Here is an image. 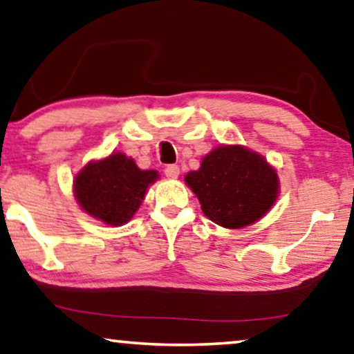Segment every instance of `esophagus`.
<instances>
[{
    "label": "esophagus",
    "instance_id": "34e87169",
    "mask_svg": "<svg viewBox=\"0 0 354 354\" xmlns=\"http://www.w3.org/2000/svg\"><path fill=\"white\" fill-rule=\"evenodd\" d=\"M163 173H165L167 178L176 179L179 176V167L178 165H167L165 170H163Z\"/></svg>",
    "mask_w": 354,
    "mask_h": 354
}]
</instances>
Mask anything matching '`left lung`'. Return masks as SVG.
Returning a JSON list of instances; mask_svg holds the SVG:
<instances>
[{"instance_id": "8db88e82", "label": "left lung", "mask_w": 354, "mask_h": 354, "mask_svg": "<svg viewBox=\"0 0 354 354\" xmlns=\"http://www.w3.org/2000/svg\"><path fill=\"white\" fill-rule=\"evenodd\" d=\"M203 214L218 225L241 229L261 219L278 195L277 171L243 146H219L186 175Z\"/></svg>"}]
</instances>
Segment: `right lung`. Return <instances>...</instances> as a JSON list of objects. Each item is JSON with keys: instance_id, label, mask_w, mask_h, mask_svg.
I'll list each match as a JSON object with an SVG mask.
<instances>
[{"instance_id": "1", "label": "right lung", "mask_w": 354, "mask_h": 354, "mask_svg": "<svg viewBox=\"0 0 354 354\" xmlns=\"http://www.w3.org/2000/svg\"><path fill=\"white\" fill-rule=\"evenodd\" d=\"M157 178L156 170H141L122 152H115L79 171L75 194L81 208L93 218L122 225L140 208L147 186Z\"/></svg>"}]
</instances>
